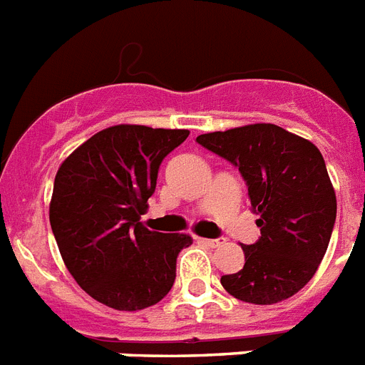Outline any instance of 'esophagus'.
Listing matches in <instances>:
<instances>
[{
	"label": "esophagus",
	"mask_w": 365,
	"mask_h": 365,
	"mask_svg": "<svg viewBox=\"0 0 365 365\" xmlns=\"http://www.w3.org/2000/svg\"><path fill=\"white\" fill-rule=\"evenodd\" d=\"M205 244H209L210 248H218V246H222V244L225 242V239H222V237H216V239H201Z\"/></svg>",
	"instance_id": "34e87169"
}]
</instances>
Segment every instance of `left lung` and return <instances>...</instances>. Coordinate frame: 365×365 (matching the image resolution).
Returning <instances> with one entry per match:
<instances>
[{
    "label": "left lung",
    "instance_id": "1",
    "mask_svg": "<svg viewBox=\"0 0 365 365\" xmlns=\"http://www.w3.org/2000/svg\"><path fill=\"white\" fill-rule=\"evenodd\" d=\"M195 141L239 168L261 237L242 246V270L222 276L250 304L293 297L317 272L336 224V194L321 150L270 123L201 134Z\"/></svg>",
    "mask_w": 365,
    "mask_h": 365
}]
</instances>
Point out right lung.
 <instances>
[{
  "label": "right lung",
  "instance_id": "add662e5",
  "mask_svg": "<svg viewBox=\"0 0 365 365\" xmlns=\"http://www.w3.org/2000/svg\"><path fill=\"white\" fill-rule=\"evenodd\" d=\"M188 130L117 125L96 132L57 170L50 225L68 272L98 302L135 312L173 287L182 233L147 230L141 215L158 168Z\"/></svg>",
  "mask_w": 365,
  "mask_h": 365
}]
</instances>
